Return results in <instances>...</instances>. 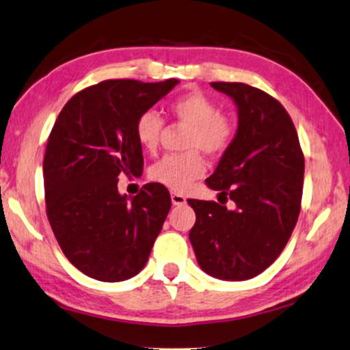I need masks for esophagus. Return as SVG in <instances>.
<instances>
[{
	"label": "esophagus",
	"instance_id": "1",
	"mask_svg": "<svg viewBox=\"0 0 350 350\" xmlns=\"http://www.w3.org/2000/svg\"><path fill=\"white\" fill-rule=\"evenodd\" d=\"M171 201H173L174 206H180V204H185V196L180 195V193H176V191H173L171 193Z\"/></svg>",
	"mask_w": 350,
	"mask_h": 350
}]
</instances>
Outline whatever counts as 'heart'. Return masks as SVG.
Segmentation results:
<instances>
[{
	"label": "heart",
	"instance_id": "b5f03b06",
	"mask_svg": "<svg viewBox=\"0 0 350 350\" xmlns=\"http://www.w3.org/2000/svg\"><path fill=\"white\" fill-rule=\"evenodd\" d=\"M170 114L182 125L189 126L184 147L187 152L166 155L152 166L150 177L159 184L182 191L204 173L206 155L217 157L228 149L234 139V124L228 116L219 112L217 105L203 92H189L170 103ZM136 137L146 150L159 146L163 120L155 111H146L136 120Z\"/></svg>",
	"mask_w": 350,
	"mask_h": 350
}]
</instances>
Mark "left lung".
I'll return each mask as SVG.
<instances>
[{"instance_id":"8db88e82","label":"left lung","mask_w":350,"mask_h":350,"mask_svg":"<svg viewBox=\"0 0 350 350\" xmlns=\"http://www.w3.org/2000/svg\"><path fill=\"white\" fill-rule=\"evenodd\" d=\"M238 109V130L206 184L234 201L189 200L196 222L189 238L200 268L224 280L263 273L282 252L301 208L304 157L287 111L241 82H211Z\"/></svg>"}]
</instances>
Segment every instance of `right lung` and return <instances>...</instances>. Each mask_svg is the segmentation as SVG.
<instances>
[{
  "mask_svg": "<svg viewBox=\"0 0 350 350\" xmlns=\"http://www.w3.org/2000/svg\"><path fill=\"white\" fill-rule=\"evenodd\" d=\"M177 83L103 81L76 93L52 128L42 165L47 219L63 254L88 278L120 282L149 260L170 191L154 182L128 198L117 182L142 174L136 120Z\"/></svg>",
  "mask_w": 350,
  "mask_h": 350,
  "instance_id": "right-lung-1",
  "label": "right lung"
}]
</instances>
